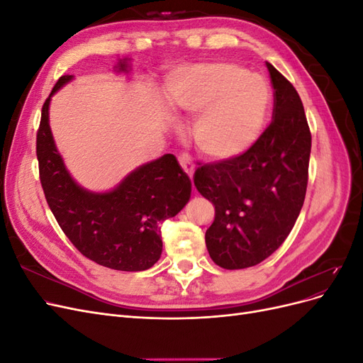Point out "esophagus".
Instances as JSON below:
<instances>
[{
  "instance_id": "1",
  "label": "esophagus",
  "mask_w": 363,
  "mask_h": 363,
  "mask_svg": "<svg viewBox=\"0 0 363 363\" xmlns=\"http://www.w3.org/2000/svg\"><path fill=\"white\" fill-rule=\"evenodd\" d=\"M179 162H180V164H182V168L184 169V172L188 174L189 177L192 179V177H194V171H195L192 157L188 155V152H182V155L179 156Z\"/></svg>"
}]
</instances>
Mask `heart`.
Segmentation results:
<instances>
[{"mask_svg":"<svg viewBox=\"0 0 363 363\" xmlns=\"http://www.w3.org/2000/svg\"><path fill=\"white\" fill-rule=\"evenodd\" d=\"M174 113L198 115L192 138L208 159L224 162L247 152L265 125L269 87L232 62H207L175 71L167 83Z\"/></svg>","mask_w":363,"mask_h":363,"instance_id":"obj_1","label":"heart"}]
</instances>
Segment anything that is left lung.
Masks as SVG:
<instances>
[{
	"label": "left lung",
	"mask_w": 363,
	"mask_h": 363,
	"mask_svg": "<svg viewBox=\"0 0 363 363\" xmlns=\"http://www.w3.org/2000/svg\"><path fill=\"white\" fill-rule=\"evenodd\" d=\"M274 87L268 128L247 152L196 168L194 183L215 206L206 247L218 267L242 269L288 238L304 203L312 136L295 87L267 62Z\"/></svg>",
	"instance_id": "left-lung-1"
}]
</instances>
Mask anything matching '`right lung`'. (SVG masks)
Instances as JSON below:
<instances>
[{
  "label": "right lung",
  "mask_w": 363,
  "mask_h": 363,
  "mask_svg": "<svg viewBox=\"0 0 363 363\" xmlns=\"http://www.w3.org/2000/svg\"><path fill=\"white\" fill-rule=\"evenodd\" d=\"M118 72L128 71V59ZM74 79L63 75L42 107L36 155L43 194L63 233L83 256L118 271H145L160 259V224L191 199L192 184L177 159L164 155L131 171L107 192L87 191L65 167L50 128V101Z\"/></svg>",
  "instance_id": "1"
}]
</instances>
